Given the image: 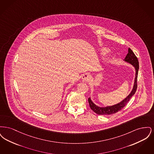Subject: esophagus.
<instances>
[{"mask_svg": "<svg viewBox=\"0 0 154 154\" xmlns=\"http://www.w3.org/2000/svg\"><path fill=\"white\" fill-rule=\"evenodd\" d=\"M82 80L83 81H88L89 80V75L88 73L84 74L82 75Z\"/></svg>", "mask_w": 154, "mask_h": 154, "instance_id": "1", "label": "esophagus"}]
</instances>
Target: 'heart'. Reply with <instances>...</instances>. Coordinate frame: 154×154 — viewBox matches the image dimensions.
Segmentation results:
<instances>
[{"instance_id":"heart-1","label":"heart","mask_w":154,"mask_h":154,"mask_svg":"<svg viewBox=\"0 0 154 154\" xmlns=\"http://www.w3.org/2000/svg\"><path fill=\"white\" fill-rule=\"evenodd\" d=\"M101 51H102V54H106L109 52V50L106 48H103V49H102Z\"/></svg>"}]
</instances>
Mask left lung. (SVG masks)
Masks as SVG:
<instances>
[{"label": "left lung", "instance_id": "8db88e82", "mask_svg": "<svg viewBox=\"0 0 154 154\" xmlns=\"http://www.w3.org/2000/svg\"><path fill=\"white\" fill-rule=\"evenodd\" d=\"M125 62L131 64L132 66L134 67L136 73H135V78H134V85L133 87L131 92L126 97H125L124 100H122L121 102L118 103L116 104L107 106V107H99L97 105H96L93 102L89 97L88 99V102L91 109L93 110L95 113L99 115H111L115 114L118 111H120L126 105V104L129 101L131 98L132 97L134 94H135L137 85V75H138V71L139 69V61L138 59L136 57V56L134 55V52L132 51V50L129 48L128 49V53L127 55L126 56L125 58L124 59Z\"/></svg>", "mask_w": 154, "mask_h": 154}]
</instances>
